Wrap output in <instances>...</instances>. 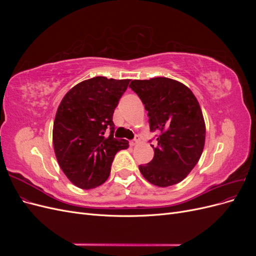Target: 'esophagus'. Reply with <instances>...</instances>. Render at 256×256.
I'll return each mask as SVG.
<instances>
[{
	"instance_id": "obj_1",
	"label": "esophagus",
	"mask_w": 256,
	"mask_h": 256,
	"mask_svg": "<svg viewBox=\"0 0 256 256\" xmlns=\"http://www.w3.org/2000/svg\"><path fill=\"white\" fill-rule=\"evenodd\" d=\"M138 142H140V140H138V138L136 136L134 140H132V141H130V146H136Z\"/></svg>"
}]
</instances>
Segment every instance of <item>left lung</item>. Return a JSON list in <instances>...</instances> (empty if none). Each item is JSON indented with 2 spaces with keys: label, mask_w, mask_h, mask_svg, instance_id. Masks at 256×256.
I'll return each instance as SVG.
<instances>
[{
  "label": "left lung",
  "mask_w": 256,
  "mask_h": 256,
  "mask_svg": "<svg viewBox=\"0 0 256 256\" xmlns=\"http://www.w3.org/2000/svg\"><path fill=\"white\" fill-rule=\"evenodd\" d=\"M129 88L148 111L150 130L161 131L157 144L152 145V160L138 170L158 187L180 182L198 162L205 145L206 126L196 97L182 82L164 76L134 80Z\"/></svg>",
  "instance_id": "1"
}]
</instances>
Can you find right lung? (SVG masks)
<instances>
[{
  "label": "right lung",
  "mask_w": 256,
  "mask_h": 256,
  "mask_svg": "<svg viewBox=\"0 0 256 256\" xmlns=\"http://www.w3.org/2000/svg\"><path fill=\"white\" fill-rule=\"evenodd\" d=\"M129 82L95 76L74 85L62 99L53 122V148L62 171L76 187L102 184L116 152L129 146L127 140L113 138L112 120Z\"/></svg>",
  "instance_id": "obj_1"
}]
</instances>
